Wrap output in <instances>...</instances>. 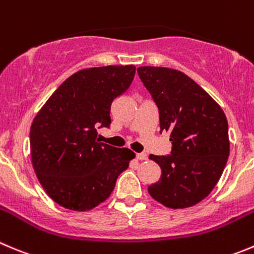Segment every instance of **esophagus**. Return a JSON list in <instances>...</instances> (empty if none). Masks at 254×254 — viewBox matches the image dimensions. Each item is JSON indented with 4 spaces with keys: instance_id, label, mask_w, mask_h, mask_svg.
I'll list each match as a JSON object with an SVG mask.
<instances>
[{
    "instance_id": "esophagus-1",
    "label": "esophagus",
    "mask_w": 254,
    "mask_h": 254,
    "mask_svg": "<svg viewBox=\"0 0 254 254\" xmlns=\"http://www.w3.org/2000/svg\"><path fill=\"white\" fill-rule=\"evenodd\" d=\"M136 159L140 161H145V160H147V155L144 152H140V154H136Z\"/></svg>"
}]
</instances>
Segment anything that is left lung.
Returning a JSON list of instances; mask_svg holds the SVG:
<instances>
[{
  "label": "left lung",
  "mask_w": 254,
  "mask_h": 254,
  "mask_svg": "<svg viewBox=\"0 0 254 254\" xmlns=\"http://www.w3.org/2000/svg\"><path fill=\"white\" fill-rule=\"evenodd\" d=\"M137 73L159 109L160 132H169L171 155H150L161 177L147 187L169 208H186L207 197L230 155L228 123L220 105L185 73L140 67Z\"/></svg>",
  "instance_id": "8db88e82"
}]
</instances>
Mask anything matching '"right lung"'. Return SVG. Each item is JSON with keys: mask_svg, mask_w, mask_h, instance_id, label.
Here are the masks:
<instances>
[{"mask_svg": "<svg viewBox=\"0 0 254 254\" xmlns=\"http://www.w3.org/2000/svg\"><path fill=\"white\" fill-rule=\"evenodd\" d=\"M134 75V65L79 70L59 85L34 118L32 165L58 205L73 211L97 207L135 157L127 147L99 142L97 131L110 127L112 103L129 89Z\"/></svg>", "mask_w": 254, "mask_h": 254, "instance_id": "1", "label": "right lung"}]
</instances>
